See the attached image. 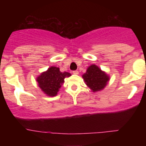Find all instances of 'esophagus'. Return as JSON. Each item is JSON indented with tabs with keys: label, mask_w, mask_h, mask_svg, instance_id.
Here are the masks:
<instances>
[{
	"label": "esophagus",
	"mask_w": 146,
	"mask_h": 146,
	"mask_svg": "<svg viewBox=\"0 0 146 146\" xmlns=\"http://www.w3.org/2000/svg\"><path fill=\"white\" fill-rule=\"evenodd\" d=\"M72 73H73L74 74H79L78 71H73V72H72Z\"/></svg>",
	"instance_id": "obj_1"
}]
</instances>
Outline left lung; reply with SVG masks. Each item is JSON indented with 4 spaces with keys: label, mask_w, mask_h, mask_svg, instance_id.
<instances>
[{
    "label": "left lung",
    "mask_w": 146,
    "mask_h": 146,
    "mask_svg": "<svg viewBox=\"0 0 146 146\" xmlns=\"http://www.w3.org/2000/svg\"><path fill=\"white\" fill-rule=\"evenodd\" d=\"M82 78L88 87L92 90L93 92L104 89L110 80L109 76L95 64L88 67L86 73L82 74Z\"/></svg>",
    "instance_id": "left-lung-1"
}]
</instances>
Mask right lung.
<instances>
[{"mask_svg": "<svg viewBox=\"0 0 146 146\" xmlns=\"http://www.w3.org/2000/svg\"><path fill=\"white\" fill-rule=\"evenodd\" d=\"M71 75L69 72H60L58 67L51 66L46 72H42L36 78V81L45 94L49 96H55L64 82V79Z\"/></svg>", "mask_w": 146, "mask_h": 146, "instance_id": "right-lung-1", "label": "right lung"}]
</instances>
